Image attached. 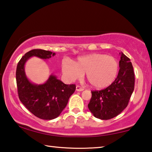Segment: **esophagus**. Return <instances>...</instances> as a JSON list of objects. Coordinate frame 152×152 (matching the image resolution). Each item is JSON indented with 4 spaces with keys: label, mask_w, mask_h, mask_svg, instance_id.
I'll use <instances>...</instances> for the list:
<instances>
[{
    "label": "esophagus",
    "mask_w": 152,
    "mask_h": 152,
    "mask_svg": "<svg viewBox=\"0 0 152 152\" xmlns=\"http://www.w3.org/2000/svg\"><path fill=\"white\" fill-rule=\"evenodd\" d=\"M83 90V88H81V87L79 86H76V91H82Z\"/></svg>",
    "instance_id": "34e87169"
}]
</instances>
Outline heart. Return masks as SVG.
<instances>
[{
    "instance_id": "heart-1",
    "label": "heart",
    "mask_w": 152,
    "mask_h": 152,
    "mask_svg": "<svg viewBox=\"0 0 152 152\" xmlns=\"http://www.w3.org/2000/svg\"><path fill=\"white\" fill-rule=\"evenodd\" d=\"M119 64L114 57L104 54L94 53L79 57L75 63L64 61L62 71L69 81L86 79L94 88L102 89L110 86L117 77Z\"/></svg>"
}]
</instances>
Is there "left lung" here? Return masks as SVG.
<instances>
[{
    "mask_svg": "<svg viewBox=\"0 0 152 152\" xmlns=\"http://www.w3.org/2000/svg\"><path fill=\"white\" fill-rule=\"evenodd\" d=\"M117 77L108 88L91 91L88 108L96 118L108 120L115 117L128 105L134 90L135 75L130 59L121 53Z\"/></svg>",
    "mask_w": 152,
    "mask_h": 152,
    "instance_id": "obj_1",
    "label": "left lung"
}]
</instances>
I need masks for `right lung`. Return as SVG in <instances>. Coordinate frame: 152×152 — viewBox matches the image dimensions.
Wrapping results in <instances>:
<instances>
[{
  "mask_svg": "<svg viewBox=\"0 0 152 152\" xmlns=\"http://www.w3.org/2000/svg\"><path fill=\"white\" fill-rule=\"evenodd\" d=\"M55 54L44 50H31L25 54L17 66L16 81L20 101L34 115L44 120L54 119L61 114L75 91V85H66L53 74L45 83H32L27 77L25 64L31 57L46 60Z\"/></svg>",
  "mask_w": 152,
  "mask_h": 152,
  "instance_id": "right-lung-1",
  "label": "right lung"
}]
</instances>
